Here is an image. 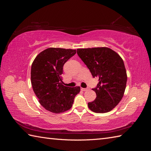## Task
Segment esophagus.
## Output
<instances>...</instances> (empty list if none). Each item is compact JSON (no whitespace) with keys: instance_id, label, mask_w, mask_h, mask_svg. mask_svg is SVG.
Here are the masks:
<instances>
[{"instance_id":"34e87169","label":"esophagus","mask_w":151,"mask_h":151,"mask_svg":"<svg viewBox=\"0 0 151 151\" xmlns=\"http://www.w3.org/2000/svg\"><path fill=\"white\" fill-rule=\"evenodd\" d=\"M81 90L83 91H86L88 90V88H81Z\"/></svg>"}]
</instances>
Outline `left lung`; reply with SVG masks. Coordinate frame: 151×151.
<instances>
[{
  "mask_svg": "<svg viewBox=\"0 0 151 151\" xmlns=\"http://www.w3.org/2000/svg\"><path fill=\"white\" fill-rule=\"evenodd\" d=\"M77 53L99 83L93 89L96 98L88 103L91 111L97 113L110 111L120 103L126 88L127 76L122 58L107 47L77 49Z\"/></svg>",
  "mask_w": 151,
  "mask_h": 151,
  "instance_id": "1",
  "label": "left lung"
}]
</instances>
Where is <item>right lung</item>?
I'll return each instance as SVG.
<instances>
[{"label": "right lung", "instance_id": "right-lung-1", "mask_svg": "<svg viewBox=\"0 0 151 151\" xmlns=\"http://www.w3.org/2000/svg\"><path fill=\"white\" fill-rule=\"evenodd\" d=\"M76 53V50L49 48L40 52L32 63L31 82L39 103L54 113L70 109L81 88L63 86L61 75L65 63Z\"/></svg>", "mask_w": 151, "mask_h": 151}]
</instances>
